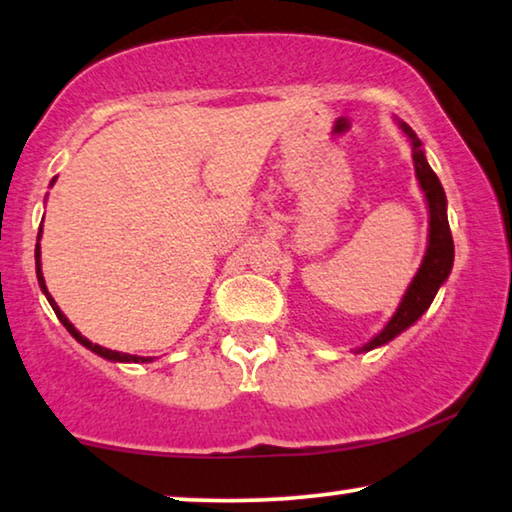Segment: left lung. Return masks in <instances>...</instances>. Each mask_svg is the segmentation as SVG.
<instances>
[{
	"instance_id": "1",
	"label": "left lung",
	"mask_w": 512,
	"mask_h": 512,
	"mask_svg": "<svg viewBox=\"0 0 512 512\" xmlns=\"http://www.w3.org/2000/svg\"><path fill=\"white\" fill-rule=\"evenodd\" d=\"M400 128L404 135L411 140V156H414V167L416 177L421 181V188L427 200V209H430V243H427V253L423 257L421 269H418L416 278L411 280V285L404 294L400 308L391 317V322L386 324V329L377 333L368 345H363L358 352H370L379 345H386L391 342L395 335H400L404 329H409L411 324L416 322L423 312L430 308V303L437 296L439 287L444 285L448 273L453 269V257H455V246H453V234L451 227H448V216H446V193L441 188L437 174L432 172V167L427 165L423 144L418 140L416 133L400 121Z\"/></svg>"
}]
</instances>
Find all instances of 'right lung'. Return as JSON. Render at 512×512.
<instances>
[{
  "label": "right lung",
  "mask_w": 512,
  "mask_h": 512,
  "mask_svg": "<svg viewBox=\"0 0 512 512\" xmlns=\"http://www.w3.org/2000/svg\"><path fill=\"white\" fill-rule=\"evenodd\" d=\"M43 227V225H41ZM38 239H41V232H38ZM36 239V241H38ZM36 276H38V285H41V289H43V294L48 296V301H50V305H52V310H55V315L59 317V322L66 326V331L73 335L75 340L80 342V345H85L87 349H91V352L94 354H98V356H103V358H110V361H119V363H137V361H151V358H142V356H133V354H121V352H112V349H105V347H101V345H94V342H89L85 335H80L78 331H75V326L68 322V319L64 317V312L59 310V305L55 303V299H52L50 296V292H48V287H45V280H43V271H41V246H38L36 243Z\"/></svg>",
  "instance_id": "1"
}]
</instances>
